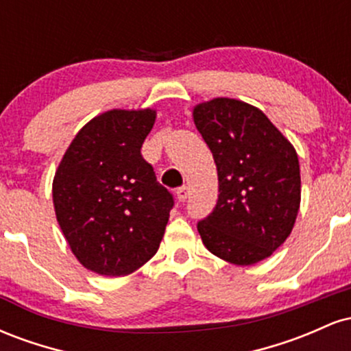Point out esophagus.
Masks as SVG:
<instances>
[{"instance_id": "esophagus-1", "label": "esophagus", "mask_w": 351, "mask_h": 351, "mask_svg": "<svg viewBox=\"0 0 351 351\" xmlns=\"http://www.w3.org/2000/svg\"><path fill=\"white\" fill-rule=\"evenodd\" d=\"M188 196H189V188L188 186L178 188V191H176V198H178V201L184 203V201L188 199Z\"/></svg>"}]
</instances>
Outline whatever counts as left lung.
<instances>
[{"mask_svg":"<svg viewBox=\"0 0 351 351\" xmlns=\"http://www.w3.org/2000/svg\"><path fill=\"white\" fill-rule=\"evenodd\" d=\"M193 120L215 158L219 196L198 223L209 252L236 265L265 259L284 244L300 206L295 148L263 110L236 99L198 104Z\"/></svg>","mask_w":351,"mask_h":351,"instance_id":"1","label":"left lung"}]
</instances>
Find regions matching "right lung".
Here are the masks:
<instances>
[{
    "mask_svg": "<svg viewBox=\"0 0 351 351\" xmlns=\"http://www.w3.org/2000/svg\"><path fill=\"white\" fill-rule=\"evenodd\" d=\"M155 119L152 108L97 115L72 140L52 181L71 251L100 276H128L162 243L175 201L140 152Z\"/></svg>",
    "mask_w": 351,
    "mask_h": 351,
    "instance_id": "obj_1",
    "label": "right lung"
}]
</instances>
